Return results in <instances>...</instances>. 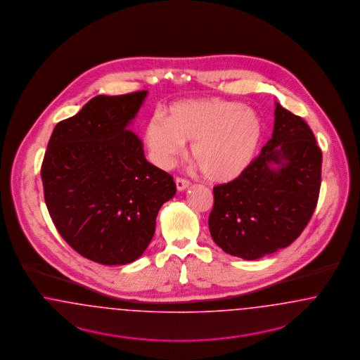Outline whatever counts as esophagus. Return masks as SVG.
Wrapping results in <instances>:
<instances>
[{
    "label": "esophagus",
    "instance_id": "obj_1",
    "mask_svg": "<svg viewBox=\"0 0 360 360\" xmlns=\"http://www.w3.org/2000/svg\"><path fill=\"white\" fill-rule=\"evenodd\" d=\"M174 183H176L177 191H184V189H187L189 187V181L186 180V179H181V177H176Z\"/></svg>",
    "mask_w": 360,
    "mask_h": 360
}]
</instances>
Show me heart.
<instances>
[{
	"instance_id": "b5f03b06",
	"label": "heart",
	"mask_w": 360,
	"mask_h": 360,
	"mask_svg": "<svg viewBox=\"0 0 360 360\" xmlns=\"http://www.w3.org/2000/svg\"><path fill=\"white\" fill-rule=\"evenodd\" d=\"M264 126L254 110L223 99L177 102L168 118L155 114L145 125V142L158 167L168 168L191 142V157L204 177L229 183L239 177L255 155Z\"/></svg>"
}]
</instances>
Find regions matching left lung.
<instances>
[{"label":"left lung","instance_id":"8db88e82","mask_svg":"<svg viewBox=\"0 0 360 360\" xmlns=\"http://www.w3.org/2000/svg\"><path fill=\"white\" fill-rule=\"evenodd\" d=\"M274 130L239 177L214 187L208 227L214 242L248 261L288 248L319 200L323 153L312 130L276 103Z\"/></svg>","mask_w":360,"mask_h":360}]
</instances>
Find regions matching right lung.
Masks as SVG:
<instances>
[{"instance_id": "right-lung-1", "label": "right lung", "mask_w": 360, "mask_h": 360, "mask_svg": "<svg viewBox=\"0 0 360 360\" xmlns=\"http://www.w3.org/2000/svg\"><path fill=\"white\" fill-rule=\"evenodd\" d=\"M148 91L98 95L55 126L41 165L48 212L84 258L126 265L149 246L173 177L150 164L127 129Z\"/></svg>"}]
</instances>
